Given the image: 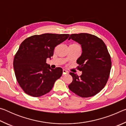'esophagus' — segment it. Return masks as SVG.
<instances>
[{
    "instance_id": "obj_1",
    "label": "esophagus",
    "mask_w": 126,
    "mask_h": 126,
    "mask_svg": "<svg viewBox=\"0 0 126 126\" xmlns=\"http://www.w3.org/2000/svg\"><path fill=\"white\" fill-rule=\"evenodd\" d=\"M67 73H68V72L67 71H65V70H64V69L63 70V76L65 75V74H67Z\"/></svg>"
}]
</instances>
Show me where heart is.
I'll list each match as a JSON object with an SVG mask.
<instances>
[{
	"label": "heart",
	"instance_id": "heart-1",
	"mask_svg": "<svg viewBox=\"0 0 126 126\" xmlns=\"http://www.w3.org/2000/svg\"><path fill=\"white\" fill-rule=\"evenodd\" d=\"M72 45H75V46H79L78 44H72Z\"/></svg>",
	"mask_w": 126,
	"mask_h": 126
}]
</instances>
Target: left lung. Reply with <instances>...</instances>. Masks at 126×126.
Here are the masks:
<instances>
[{
    "label": "left lung",
    "instance_id": "left-lung-1",
    "mask_svg": "<svg viewBox=\"0 0 126 126\" xmlns=\"http://www.w3.org/2000/svg\"><path fill=\"white\" fill-rule=\"evenodd\" d=\"M71 39L82 47V54L77 63L82 73L78 76L70 72L73 80L68 88L81 97L94 96L104 88L109 78L111 60L107 48L101 39L90 34H73L68 40Z\"/></svg>",
    "mask_w": 126,
    "mask_h": 126
}]
</instances>
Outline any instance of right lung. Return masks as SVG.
<instances>
[{
	"mask_svg": "<svg viewBox=\"0 0 126 126\" xmlns=\"http://www.w3.org/2000/svg\"><path fill=\"white\" fill-rule=\"evenodd\" d=\"M68 34L45 33L27 38L15 55L13 66L16 80L25 93L38 97L52 89L62 75L63 69H53L46 63L53 55L55 47L65 41Z\"/></svg>",
	"mask_w": 126,
	"mask_h": 126,
	"instance_id": "1",
	"label": "right lung"
}]
</instances>
